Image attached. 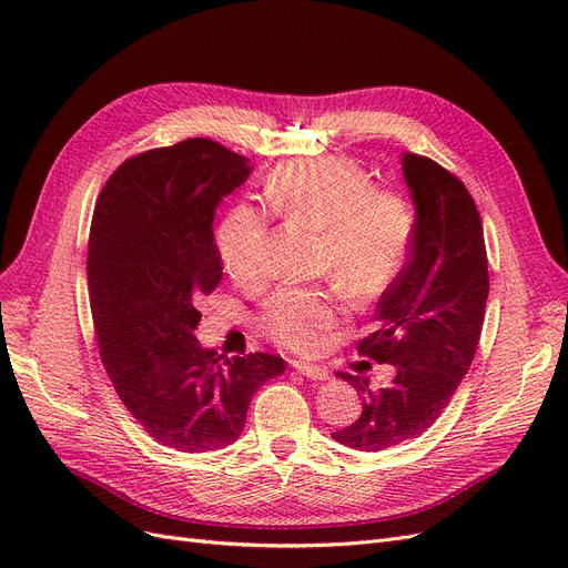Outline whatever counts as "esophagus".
Returning <instances> with one entry per match:
<instances>
[{
  "instance_id": "34e87169",
  "label": "esophagus",
  "mask_w": 568,
  "mask_h": 568,
  "mask_svg": "<svg viewBox=\"0 0 568 568\" xmlns=\"http://www.w3.org/2000/svg\"><path fill=\"white\" fill-rule=\"evenodd\" d=\"M294 369H298L303 376H307V379H313V382H326V379H329V372H326V369L320 367V365L294 363Z\"/></svg>"
}]
</instances>
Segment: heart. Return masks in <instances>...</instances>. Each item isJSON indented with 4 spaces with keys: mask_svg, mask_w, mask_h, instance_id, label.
I'll use <instances>...</instances> for the list:
<instances>
[{
    "mask_svg": "<svg viewBox=\"0 0 568 568\" xmlns=\"http://www.w3.org/2000/svg\"><path fill=\"white\" fill-rule=\"evenodd\" d=\"M272 213L320 234V267L343 296L367 303L395 282L405 267L415 234L409 203L374 186L363 168L346 159L291 163L265 192ZM222 265L236 284L267 277L270 225L253 205H236L217 232ZM343 307L334 291L282 286L265 301L263 332L291 351H313L334 329Z\"/></svg>",
    "mask_w": 568,
    "mask_h": 568,
    "instance_id": "heart-1",
    "label": "heart"
}]
</instances>
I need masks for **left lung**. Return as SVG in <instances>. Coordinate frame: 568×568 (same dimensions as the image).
<instances>
[{
    "instance_id": "obj_1",
    "label": "left lung",
    "mask_w": 568,
    "mask_h": 568,
    "mask_svg": "<svg viewBox=\"0 0 568 568\" xmlns=\"http://www.w3.org/2000/svg\"><path fill=\"white\" fill-rule=\"evenodd\" d=\"M400 165L415 201L409 261L376 303V332L359 341V353L395 376L369 388L365 376L338 372L363 412L332 436L367 453L417 438L440 417L471 367L488 301L484 225L467 186L417 153Z\"/></svg>"
}]
</instances>
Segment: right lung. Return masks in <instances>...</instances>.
Segmentation results:
<instances>
[{
	"label": "right lung",
	"mask_w": 568,
	"mask_h": 568,
	"mask_svg": "<svg viewBox=\"0 0 568 568\" xmlns=\"http://www.w3.org/2000/svg\"><path fill=\"white\" fill-rule=\"evenodd\" d=\"M251 175L246 156L194 136L128 159L94 205L88 284L101 363L144 432L180 453H209L244 432L253 393L280 355L222 357L194 336L199 296L222 280L220 201Z\"/></svg>",
	"instance_id": "obj_1"
}]
</instances>
